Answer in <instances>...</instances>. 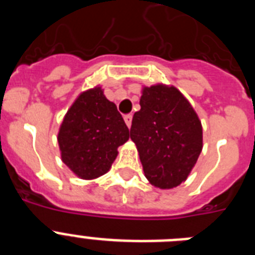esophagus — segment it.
I'll return each instance as SVG.
<instances>
[{
    "label": "esophagus",
    "instance_id": "esophagus-1",
    "mask_svg": "<svg viewBox=\"0 0 255 255\" xmlns=\"http://www.w3.org/2000/svg\"><path fill=\"white\" fill-rule=\"evenodd\" d=\"M124 120H125L128 128H130V126H131V121H132V115L131 114L125 115V116H124Z\"/></svg>",
    "mask_w": 255,
    "mask_h": 255
}]
</instances>
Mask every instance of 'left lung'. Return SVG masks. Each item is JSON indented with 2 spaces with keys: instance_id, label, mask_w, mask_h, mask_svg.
Here are the masks:
<instances>
[{
  "instance_id": "8db88e82",
  "label": "left lung",
  "mask_w": 255,
  "mask_h": 255,
  "mask_svg": "<svg viewBox=\"0 0 255 255\" xmlns=\"http://www.w3.org/2000/svg\"><path fill=\"white\" fill-rule=\"evenodd\" d=\"M139 103L130 138L138 148L144 175L155 188H175L185 181L203 148L199 117L175 87H144Z\"/></svg>"
}]
</instances>
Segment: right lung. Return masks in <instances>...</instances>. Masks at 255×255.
<instances>
[{"label": "right lung", "instance_id": "1", "mask_svg": "<svg viewBox=\"0 0 255 255\" xmlns=\"http://www.w3.org/2000/svg\"><path fill=\"white\" fill-rule=\"evenodd\" d=\"M129 136L116 105L96 87L83 92L69 108L57 140L62 162L80 179L92 180L111 168L117 148Z\"/></svg>", "mask_w": 255, "mask_h": 255}]
</instances>
